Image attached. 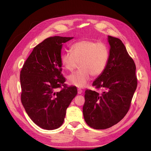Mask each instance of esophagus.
Segmentation results:
<instances>
[{"mask_svg":"<svg viewBox=\"0 0 151 151\" xmlns=\"http://www.w3.org/2000/svg\"><path fill=\"white\" fill-rule=\"evenodd\" d=\"M77 93H78L79 94H81V93H83V90L81 89H77Z\"/></svg>","mask_w":151,"mask_h":151,"instance_id":"34e87169","label":"esophagus"}]
</instances>
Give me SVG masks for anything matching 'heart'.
<instances>
[{
  "label": "heart",
  "instance_id": "b5f03b06",
  "mask_svg": "<svg viewBox=\"0 0 151 151\" xmlns=\"http://www.w3.org/2000/svg\"><path fill=\"white\" fill-rule=\"evenodd\" d=\"M71 51L63 52L60 55L62 67L68 71H72L80 62L81 69L67 77L70 85L84 88L90 81L91 76H100L106 67L109 51L102 42L81 40L72 45Z\"/></svg>",
  "mask_w": 151,
  "mask_h": 151
}]
</instances>
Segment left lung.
I'll use <instances>...</instances> for the list:
<instances>
[{"label":"left lung","instance_id":"8db88e82","mask_svg":"<svg viewBox=\"0 0 151 151\" xmlns=\"http://www.w3.org/2000/svg\"><path fill=\"white\" fill-rule=\"evenodd\" d=\"M109 48L106 68L93 82L95 91H85L83 115L94 129H106L122 120L130 108L137 86L135 64L122 41L108 36Z\"/></svg>","mask_w":151,"mask_h":151}]
</instances>
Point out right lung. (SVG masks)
<instances>
[{
	"mask_svg": "<svg viewBox=\"0 0 151 151\" xmlns=\"http://www.w3.org/2000/svg\"><path fill=\"white\" fill-rule=\"evenodd\" d=\"M74 37L55 36L45 39L33 48L20 74L21 102L36 125L55 130L64 121L66 109L77 94L76 87H68L60 62L63 43ZM62 87L58 92L57 88Z\"/></svg>",
	"mask_w": 151,
	"mask_h": 151,
	"instance_id": "right-lung-1",
	"label": "right lung"
}]
</instances>
